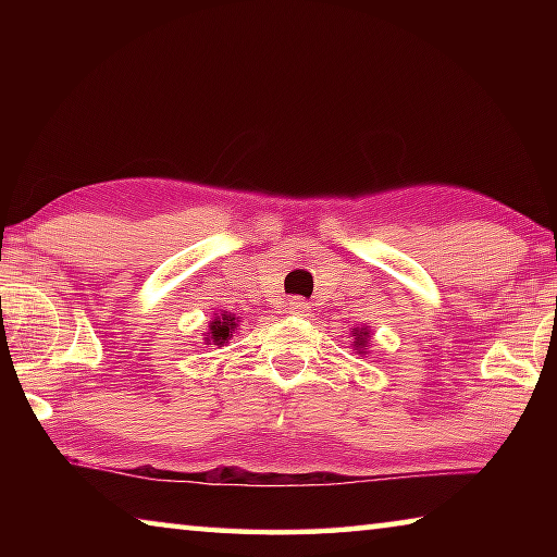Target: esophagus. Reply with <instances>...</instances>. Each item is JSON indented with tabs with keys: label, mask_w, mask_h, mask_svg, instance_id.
I'll return each instance as SVG.
<instances>
[{
	"label": "esophagus",
	"mask_w": 557,
	"mask_h": 557,
	"mask_svg": "<svg viewBox=\"0 0 557 557\" xmlns=\"http://www.w3.org/2000/svg\"><path fill=\"white\" fill-rule=\"evenodd\" d=\"M285 309L289 314H297V317H307L309 314V301H305V299H299V297H295V299H289L287 305H285Z\"/></svg>",
	"instance_id": "1"
}]
</instances>
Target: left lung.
Masks as SVG:
<instances>
[{
	"instance_id": "1",
	"label": "left lung",
	"mask_w": 557,
	"mask_h": 557,
	"mask_svg": "<svg viewBox=\"0 0 557 557\" xmlns=\"http://www.w3.org/2000/svg\"><path fill=\"white\" fill-rule=\"evenodd\" d=\"M366 346H369V329H354V351L366 354Z\"/></svg>"
}]
</instances>
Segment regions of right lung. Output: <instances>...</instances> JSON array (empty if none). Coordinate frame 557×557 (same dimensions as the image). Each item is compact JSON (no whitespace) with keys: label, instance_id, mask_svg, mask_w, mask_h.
Returning a JSON list of instances; mask_svg holds the SVG:
<instances>
[{"label":"right lung","instance_id":"1","mask_svg":"<svg viewBox=\"0 0 557 557\" xmlns=\"http://www.w3.org/2000/svg\"><path fill=\"white\" fill-rule=\"evenodd\" d=\"M238 322L240 319L231 312H223L221 317H215L209 326V334H206V342H213L215 346L228 344V338L233 336L235 329H238Z\"/></svg>","mask_w":557,"mask_h":557}]
</instances>
